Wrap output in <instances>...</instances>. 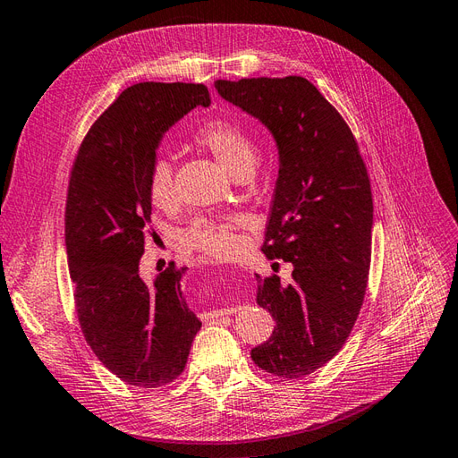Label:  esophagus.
Listing matches in <instances>:
<instances>
[{
	"label": "esophagus",
	"instance_id": "obj_1",
	"mask_svg": "<svg viewBox=\"0 0 458 458\" xmlns=\"http://www.w3.org/2000/svg\"><path fill=\"white\" fill-rule=\"evenodd\" d=\"M222 313H226V310L222 311V310H215L213 313H210V318H218V315H222Z\"/></svg>",
	"mask_w": 458,
	"mask_h": 458
}]
</instances>
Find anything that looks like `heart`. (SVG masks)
I'll return each instance as SVG.
<instances>
[{"label":"heart","mask_w":458,"mask_h":458,"mask_svg":"<svg viewBox=\"0 0 458 458\" xmlns=\"http://www.w3.org/2000/svg\"><path fill=\"white\" fill-rule=\"evenodd\" d=\"M197 145L207 148L233 178L248 175L255 162V140L245 127L230 120H210L193 133ZM148 191L157 207H170L178 199L175 191L174 162L168 157H157L148 170ZM245 218L232 216H205L197 218L185 230L183 240L191 248L213 257H228L240 248L238 228Z\"/></svg>","instance_id":"1"}]
</instances>
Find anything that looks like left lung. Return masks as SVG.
<instances>
[{
	"label": "left lung",
	"instance_id": "1",
	"mask_svg": "<svg viewBox=\"0 0 458 458\" xmlns=\"http://www.w3.org/2000/svg\"><path fill=\"white\" fill-rule=\"evenodd\" d=\"M215 89L275 137L278 178L263 253L294 265L288 286L257 275V303L276 327L251 360L278 377H306L343 348L366 296L373 228L366 164L343 115L308 79H218Z\"/></svg>",
	"mask_w": 458,
	"mask_h": 458
}]
</instances>
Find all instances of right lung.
<instances>
[{
  "label": "right lung",
  "mask_w": 458,
  "mask_h": 458,
  "mask_svg": "<svg viewBox=\"0 0 458 458\" xmlns=\"http://www.w3.org/2000/svg\"><path fill=\"white\" fill-rule=\"evenodd\" d=\"M208 104L205 85L125 89L89 129L69 180L65 245L81 331L115 377L140 389L178 377L201 329L182 292L187 268L170 263L145 283L139 263L157 148L175 122Z\"/></svg>",
  "instance_id": "obj_1"
}]
</instances>
